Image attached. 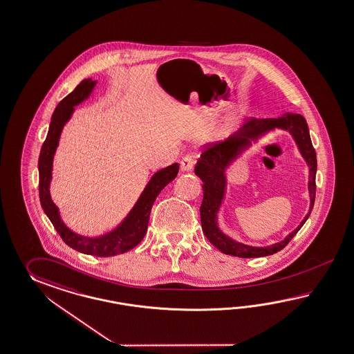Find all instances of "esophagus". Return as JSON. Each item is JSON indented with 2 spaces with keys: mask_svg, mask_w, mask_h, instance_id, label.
I'll use <instances>...</instances> for the list:
<instances>
[{
  "mask_svg": "<svg viewBox=\"0 0 354 354\" xmlns=\"http://www.w3.org/2000/svg\"><path fill=\"white\" fill-rule=\"evenodd\" d=\"M194 162L196 161H194V158L192 156H184L180 161L181 170L183 171H190L193 169V166H194Z\"/></svg>",
  "mask_w": 354,
  "mask_h": 354,
  "instance_id": "esophagus-1",
  "label": "esophagus"
}]
</instances>
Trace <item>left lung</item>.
Instances as JSON below:
<instances>
[{"label":"left lung","instance_id":"left-lung-1","mask_svg":"<svg viewBox=\"0 0 354 354\" xmlns=\"http://www.w3.org/2000/svg\"><path fill=\"white\" fill-rule=\"evenodd\" d=\"M281 127L289 129L294 136L299 147L310 167V211L315 205L316 197V171H317V158L316 151L310 142V130L307 121L299 113H285L284 116L276 119H256L250 118L243 128L236 134L220 143H211L203 147V152L198 158V162L194 167V173L203 181V201L199 207L201 211V224L202 230L209 243L225 254L236 256L241 259H253V257H265L274 254L283 250L294 235L299 232L308 216L304 219L300 226L290 234L284 241L279 242L270 248H250L230 240L224 234H221L216 226V211L223 196L224 169L247 145L250 140H255L268 129Z\"/></svg>","mask_w":354,"mask_h":354}]
</instances>
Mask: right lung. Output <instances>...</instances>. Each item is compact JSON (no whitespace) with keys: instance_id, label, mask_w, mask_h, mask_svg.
Wrapping results in <instances>:
<instances>
[{"instance_id":"1","label":"right lung","mask_w":354,"mask_h":354,"mask_svg":"<svg viewBox=\"0 0 354 354\" xmlns=\"http://www.w3.org/2000/svg\"><path fill=\"white\" fill-rule=\"evenodd\" d=\"M95 82L91 79L83 80L78 86L66 95L60 104H57L55 113L52 115L51 124L48 134L44 142L41 155L38 160L39 169V201L44 208V214L51 220L53 227L59 233L61 239L65 241L70 248L82 252L84 254L97 256V257H111L138 245L145 238L149 221L151 208L156 197L165 187L174 180L179 171V165L173 164L158 173H156L148 183L146 189L143 190L138 202L130 211L129 215L111 233L106 234L100 238H86L73 233L61 221L59 209L55 206L50 197V181H51L52 160L59 143L61 130L65 122L69 120L74 111V106L80 104L92 92Z\"/></svg>"}]
</instances>
